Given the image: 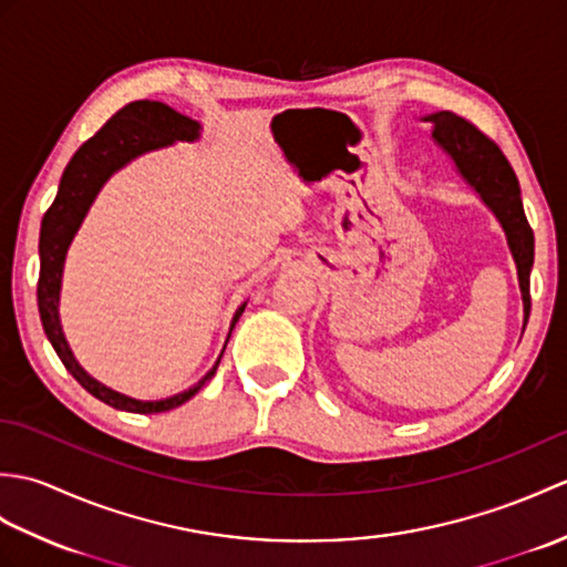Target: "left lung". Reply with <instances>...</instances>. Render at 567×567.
<instances>
[{"label": "left lung", "mask_w": 567, "mask_h": 567, "mask_svg": "<svg viewBox=\"0 0 567 567\" xmlns=\"http://www.w3.org/2000/svg\"><path fill=\"white\" fill-rule=\"evenodd\" d=\"M429 122H433V136L453 155L457 171L480 192L487 207L497 214L504 234H507L516 270H519L526 323L528 311H532L528 277H532L534 265V231L524 214L519 179H516V173L497 143L475 124H470L467 118L453 112H436L429 116Z\"/></svg>", "instance_id": "obj_1"}]
</instances>
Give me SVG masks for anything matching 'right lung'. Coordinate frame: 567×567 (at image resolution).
<instances>
[{
    "label": "right lung",
    "instance_id": "obj_1",
    "mask_svg": "<svg viewBox=\"0 0 567 567\" xmlns=\"http://www.w3.org/2000/svg\"><path fill=\"white\" fill-rule=\"evenodd\" d=\"M197 131H199L197 122H192L189 116H183L179 112L171 110V106L163 102H151V100L128 102L97 131V134L84 141L75 151V155H72L63 177H60L58 195L51 207H48V212L43 214V221H41V238H39L41 270H39L35 297H39V315H41L43 331L48 336V341H51V346L55 348L58 358L63 360V365L68 368L70 375L75 378L92 396H97L100 402L110 404L114 409H124V412L158 414V412H171V409L185 404L204 388V382L214 378L224 351L219 360H216V365L195 384V388H189L175 396H167V400H161V402L131 400V396H124L110 388H104V384L92 380L87 372L78 365V360L72 358L70 348L65 343L63 329H60L58 295H60V277H63L65 252L72 236H75V231L84 219V214H87L92 199L97 197L100 187L106 183V177L141 153L161 148V146H171L173 141L197 138ZM244 309L246 305L238 307L234 323L238 321L240 315H244Z\"/></svg>",
    "mask_w": 567,
    "mask_h": 567
}]
</instances>
